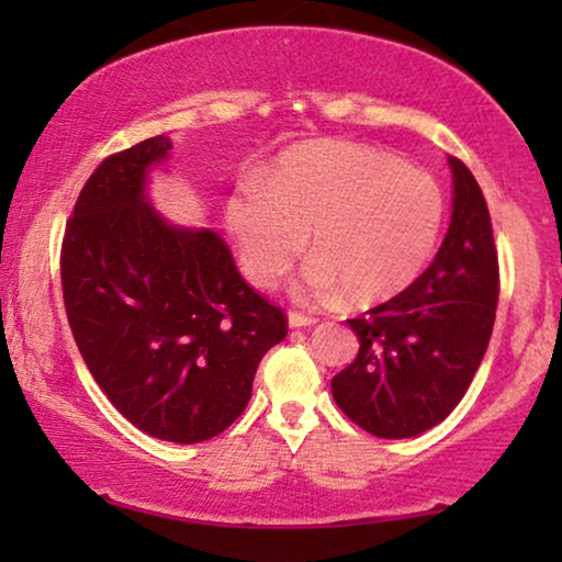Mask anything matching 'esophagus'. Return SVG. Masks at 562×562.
Masks as SVG:
<instances>
[{"instance_id": "esophagus-1", "label": "esophagus", "mask_w": 562, "mask_h": 562, "mask_svg": "<svg viewBox=\"0 0 562 562\" xmlns=\"http://www.w3.org/2000/svg\"><path fill=\"white\" fill-rule=\"evenodd\" d=\"M312 314H302V312H289V327L291 329H302V327H312L314 325Z\"/></svg>"}]
</instances>
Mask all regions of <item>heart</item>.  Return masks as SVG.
<instances>
[{
	"mask_svg": "<svg viewBox=\"0 0 562 562\" xmlns=\"http://www.w3.org/2000/svg\"><path fill=\"white\" fill-rule=\"evenodd\" d=\"M445 199L432 176L368 145L314 140L225 199V227L252 286L271 289L310 235L304 299L345 291L366 306L409 289L432 258Z\"/></svg>",
	"mask_w": 562,
	"mask_h": 562,
	"instance_id": "b5f03b06",
	"label": "heart"
}]
</instances>
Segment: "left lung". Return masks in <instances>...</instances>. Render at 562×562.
<instances>
[{
  "instance_id": "1",
  "label": "left lung",
  "mask_w": 562,
  "mask_h": 562,
  "mask_svg": "<svg viewBox=\"0 0 562 562\" xmlns=\"http://www.w3.org/2000/svg\"><path fill=\"white\" fill-rule=\"evenodd\" d=\"M452 214L432 266L386 304L348 319L358 356L333 379L340 409L386 440L417 437L448 417L486 356L498 302V258L486 199L458 158Z\"/></svg>"
}]
</instances>
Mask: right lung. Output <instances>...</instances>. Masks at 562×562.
I'll return each mask as SVG.
<instances>
[{
	"mask_svg": "<svg viewBox=\"0 0 562 562\" xmlns=\"http://www.w3.org/2000/svg\"><path fill=\"white\" fill-rule=\"evenodd\" d=\"M166 135L114 153L81 189L60 250V283L83 363L145 435L194 445L240 417L260 358L286 337L206 227L171 225L150 204Z\"/></svg>",
	"mask_w": 562,
	"mask_h": 562,
	"instance_id": "obj_1",
	"label": "right lung"
}]
</instances>
